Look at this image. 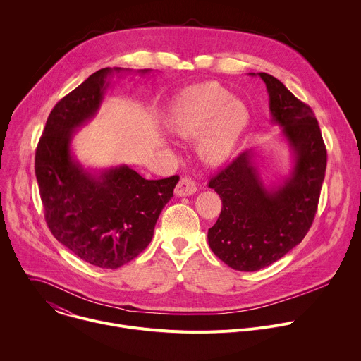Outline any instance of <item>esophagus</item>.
<instances>
[{
  "label": "esophagus",
  "mask_w": 361,
  "mask_h": 361,
  "mask_svg": "<svg viewBox=\"0 0 361 361\" xmlns=\"http://www.w3.org/2000/svg\"><path fill=\"white\" fill-rule=\"evenodd\" d=\"M176 195L178 197H187V195H192L197 192V185L194 183V180L188 178V177H184L178 181V184L176 185V190H174Z\"/></svg>",
  "instance_id": "obj_1"
}]
</instances>
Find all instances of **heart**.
<instances>
[{"label": "heart", "mask_w": 361, "mask_h": 361, "mask_svg": "<svg viewBox=\"0 0 361 361\" xmlns=\"http://www.w3.org/2000/svg\"><path fill=\"white\" fill-rule=\"evenodd\" d=\"M250 118V109L243 100L231 99L226 89L208 83L177 100L167 118V128L180 139H195L201 135V159L218 164L232 153Z\"/></svg>", "instance_id": "heart-1"}]
</instances>
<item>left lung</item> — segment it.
<instances>
[{
    "label": "left lung",
    "instance_id": "obj_1",
    "mask_svg": "<svg viewBox=\"0 0 361 361\" xmlns=\"http://www.w3.org/2000/svg\"><path fill=\"white\" fill-rule=\"evenodd\" d=\"M271 122L281 126L293 167L282 183L265 185L255 152L247 150L211 178L208 187L222 200L221 214L208 229L212 252L236 271L254 272L272 265L307 233L326 171V147L312 109L265 72Z\"/></svg>",
    "mask_w": 361,
    "mask_h": 361
}]
</instances>
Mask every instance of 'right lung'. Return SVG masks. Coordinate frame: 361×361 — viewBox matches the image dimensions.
Wrapping results in <instances>:
<instances>
[{
    "label": "right lung",
    "mask_w": 361,
    "mask_h": 361,
    "mask_svg": "<svg viewBox=\"0 0 361 361\" xmlns=\"http://www.w3.org/2000/svg\"><path fill=\"white\" fill-rule=\"evenodd\" d=\"M122 72L130 71L103 68L62 97L35 153V176L52 235L80 259L106 269L120 268L147 248L180 180H146L126 164L90 170L73 156L71 143L78 128L97 114L110 78Z\"/></svg>",
    "instance_id": "obj_1"
}]
</instances>
